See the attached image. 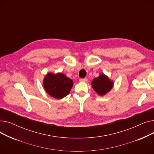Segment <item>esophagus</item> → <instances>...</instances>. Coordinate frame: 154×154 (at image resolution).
Instances as JSON below:
<instances>
[{
    "mask_svg": "<svg viewBox=\"0 0 154 154\" xmlns=\"http://www.w3.org/2000/svg\"><path fill=\"white\" fill-rule=\"evenodd\" d=\"M80 82H87V78H84V79H80L79 80Z\"/></svg>",
    "mask_w": 154,
    "mask_h": 154,
    "instance_id": "esophagus-1",
    "label": "esophagus"
}]
</instances>
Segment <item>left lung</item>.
Returning <instances> with one entry per match:
<instances>
[{
  "label": "left lung",
  "instance_id": "1",
  "mask_svg": "<svg viewBox=\"0 0 154 154\" xmlns=\"http://www.w3.org/2000/svg\"><path fill=\"white\" fill-rule=\"evenodd\" d=\"M114 86V82L108 76L101 74L92 81V87L95 92L100 96L105 95L109 92Z\"/></svg>",
  "mask_w": 154,
  "mask_h": 154
}]
</instances>
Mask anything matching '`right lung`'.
<instances>
[{
	"label": "right lung",
	"mask_w": 154,
	"mask_h": 154,
	"mask_svg": "<svg viewBox=\"0 0 154 154\" xmlns=\"http://www.w3.org/2000/svg\"><path fill=\"white\" fill-rule=\"evenodd\" d=\"M73 84L71 79L60 72L57 74L48 72L43 80L46 92L57 99H61L67 96L72 89Z\"/></svg>",
	"instance_id": "right-lung-1"
}]
</instances>
